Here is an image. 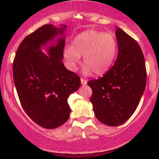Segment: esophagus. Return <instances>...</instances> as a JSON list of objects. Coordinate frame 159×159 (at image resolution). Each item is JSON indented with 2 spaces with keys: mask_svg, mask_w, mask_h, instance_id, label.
<instances>
[{
  "mask_svg": "<svg viewBox=\"0 0 159 159\" xmlns=\"http://www.w3.org/2000/svg\"><path fill=\"white\" fill-rule=\"evenodd\" d=\"M81 84H83V85H85V84H87V80H85V79H83V78H81Z\"/></svg>",
  "mask_w": 159,
  "mask_h": 159,
  "instance_id": "obj_1",
  "label": "esophagus"
}]
</instances>
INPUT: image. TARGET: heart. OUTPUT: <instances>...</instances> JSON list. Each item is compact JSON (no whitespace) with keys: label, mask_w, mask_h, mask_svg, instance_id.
Masks as SVG:
<instances>
[{"label":"heart","mask_w":159,"mask_h":159,"mask_svg":"<svg viewBox=\"0 0 159 159\" xmlns=\"http://www.w3.org/2000/svg\"><path fill=\"white\" fill-rule=\"evenodd\" d=\"M117 50V41L111 34L90 30L77 35L71 45L65 46L63 54L67 67L71 71L77 70L80 57L83 56V73L88 75L93 72L101 75L113 65Z\"/></svg>","instance_id":"heart-1"}]
</instances>
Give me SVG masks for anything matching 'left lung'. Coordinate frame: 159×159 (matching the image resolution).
Instances as JSON below:
<instances>
[{
	"mask_svg": "<svg viewBox=\"0 0 159 159\" xmlns=\"http://www.w3.org/2000/svg\"><path fill=\"white\" fill-rule=\"evenodd\" d=\"M118 57L102 78L89 81L91 102L102 123L118 126L125 122L137 108L146 85L145 57L137 41L120 28L115 31Z\"/></svg>",
	"mask_w": 159,
	"mask_h": 159,
	"instance_id": "8db88e82",
	"label": "left lung"
}]
</instances>
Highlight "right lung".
<instances>
[{"instance_id": "right-lung-1", "label": "right lung", "mask_w": 159, "mask_h": 159, "mask_svg": "<svg viewBox=\"0 0 159 159\" xmlns=\"http://www.w3.org/2000/svg\"><path fill=\"white\" fill-rule=\"evenodd\" d=\"M66 25L55 28L45 25L22 41L13 63V76L19 100L27 115L36 124L53 129L68 119L70 108L68 98L81 86L80 78L62 63ZM60 34L56 46L48 48L49 55L41 46Z\"/></svg>"}]
</instances>
